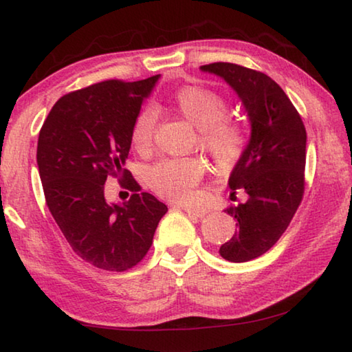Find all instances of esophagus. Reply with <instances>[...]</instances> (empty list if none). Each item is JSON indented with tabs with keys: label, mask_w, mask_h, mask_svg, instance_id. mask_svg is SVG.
<instances>
[{
	"label": "esophagus",
	"mask_w": 352,
	"mask_h": 352,
	"mask_svg": "<svg viewBox=\"0 0 352 352\" xmlns=\"http://www.w3.org/2000/svg\"><path fill=\"white\" fill-rule=\"evenodd\" d=\"M185 211L189 216H194V217H204L206 213H208L206 210H197V208H185Z\"/></svg>",
	"instance_id": "obj_1"
}]
</instances>
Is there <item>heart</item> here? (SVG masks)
I'll list each match as a JSON object with an SVG mask.
<instances>
[{
    "label": "heart",
    "mask_w": 352,
    "mask_h": 352,
    "mask_svg": "<svg viewBox=\"0 0 352 352\" xmlns=\"http://www.w3.org/2000/svg\"><path fill=\"white\" fill-rule=\"evenodd\" d=\"M174 103L185 119L200 131V146L221 164H232L241 156L248 135L241 124L226 119L227 102L210 89L188 86L175 92ZM158 119L155 106L139 111L131 125V142L146 152L152 146ZM205 167L196 158H163L147 170L150 189L160 197L177 204H189L196 199V186Z\"/></svg>",
    "instance_id": "1"
}]
</instances>
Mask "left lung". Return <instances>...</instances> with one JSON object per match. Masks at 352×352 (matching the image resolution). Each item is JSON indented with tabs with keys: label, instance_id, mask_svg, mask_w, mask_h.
<instances>
[{
	"label": "left lung",
	"instance_id": "obj_1",
	"mask_svg": "<svg viewBox=\"0 0 352 352\" xmlns=\"http://www.w3.org/2000/svg\"><path fill=\"white\" fill-rule=\"evenodd\" d=\"M221 76L241 100L250 122V139L233 167L228 186L248 194L226 213L238 230L219 254L233 263L267 252L283 235L304 196L307 133L287 94L270 76L230 63L200 67Z\"/></svg>",
	"mask_w": 352,
	"mask_h": 352
}]
</instances>
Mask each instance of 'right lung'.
<instances>
[{"label": "right lung", "mask_w": 352, "mask_h": 352, "mask_svg": "<svg viewBox=\"0 0 352 352\" xmlns=\"http://www.w3.org/2000/svg\"><path fill=\"white\" fill-rule=\"evenodd\" d=\"M158 80H109L65 94L38 133L37 166L50 213L75 254L100 270L136 266L167 211L124 169L131 125ZM109 176L131 189L130 201L105 200Z\"/></svg>", "instance_id": "right-lung-1"}]
</instances>
